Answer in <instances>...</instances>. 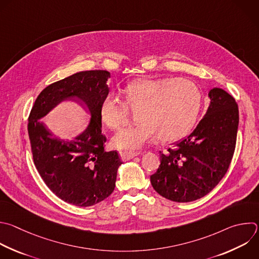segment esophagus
<instances>
[{
	"instance_id": "obj_1",
	"label": "esophagus",
	"mask_w": 259,
	"mask_h": 259,
	"mask_svg": "<svg viewBox=\"0 0 259 259\" xmlns=\"http://www.w3.org/2000/svg\"><path fill=\"white\" fill-rule=\"evenodd\" d=\"M139 154H140V152H138V151H120V156H121L122 160H124V161L129 160Z\"/></svg>"
}]
</instances>
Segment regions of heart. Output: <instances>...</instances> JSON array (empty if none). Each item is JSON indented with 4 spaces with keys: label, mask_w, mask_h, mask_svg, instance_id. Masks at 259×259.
<instances>
[{
    "label": "heart",
    "mask_w": 259,
    "mask_h": 259,
    "mask_svg": "<svg viewBox=\"0 0 259 259\" xmlns=\"http://www.w3.org/2000/svg\"><path fill=\"white\" fill-rule=\"evenodd\" d=\"M123 95L125 104L109 95L100 106L103 124L113 131L127 124V108L136 111L137 123L112 139L115 147L123 149L140 148L155 135L162 142L183 137L193 126L201 107L200 90L185 78L135 80L125 86Z\"/></svg>",
    "instance_id": "b5f03b06"
}]
</instances>
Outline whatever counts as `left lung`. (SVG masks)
I'll return each instance as SVG.
<instances>
[{
  "instance_id": "left-lung-1",
  "label": "left lung",
  "mask_w": 259,
  "mask_h": 259,
  "mask_svg": "<svg viewBox=\"0 0 259 259\" xmlns=\"http://www.w3.org/2000/svg\"><path fill=\"white\" fill-rule=\"evenodd\" d=\"M205 116L193 132L162 153L150 176L153 189L176 202H190L209 193L223 179L235 151L239 110L235 99L212 89Z\"/></svg>"
}]
</instances>
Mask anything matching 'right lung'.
Segmentation results:
<instances>
[{
	"instance_id": "add662e5",
	"label": "right lung",
	"mask_w": 259,
	"mask_h": 259,
	"mask_svg": "<svg viewBox=\"0 0 259 259\" xmlns=\"http://www.w3.org/2000/svg\"><path fill=\"white\" fill-rule=\"evenodd\" d=\"M106 70L82 71L54 82L38 95L28 117V135L35 167L51 191L70 204L86 207L109 197L115 189L121 158L106 151L100 106L109 95ZM75 99L88 109L87 129L71 141L52 136L39 120L61 101Z\"/></svg>"
}]
</instances>
